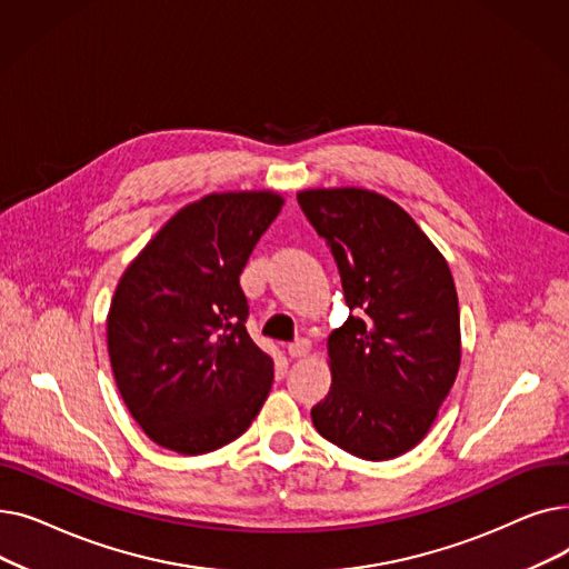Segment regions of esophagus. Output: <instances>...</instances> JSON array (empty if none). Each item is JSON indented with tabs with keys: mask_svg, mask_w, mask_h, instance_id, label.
I'll list each match as a JSON object with an SVG mask.
<instances>
[{
	"mask_svg": "<svg viewBox=\"0 0 569 569\" xmlns=\"http://www.w3.org/2000/svg\"><path fill=\"white\" fill-rule=\"evenodd\" d=\"M311 352V343L307 339H297L295 343L288 346L290 357H307Z\"/></svg>",
	"mask_w": 569,
	"mask_h": 569,
	"instance_id": "esophagus-1",
	"label": "esophagus"
}]
</instances>
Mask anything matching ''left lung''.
<instances>
[{
	"mask_svg": "<svg viewBox=\"0 0 569 569\" xmlns=\"http://www.w3.org/2000/svg\"><path fill=\"white\" fill-rule=\"evenodd\" d=\"M302 212L337 260L355 316L327 339L332 387L313 427L341 450L395 459L420 442L461 365L450 267L395 200L369 189H307Z\"/></svg>",
	"mask_w": 569,
	"mask_h": 569,
	"instance_id": "1",
	"label": "left lung"
}]
</instances>
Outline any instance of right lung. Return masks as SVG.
<instances>
[{
	"label": "right lung",
	"mask_w": 569,
	"mask_h": 569,
	"mask_svg": "<svg viewBox=\"0 0 569 569\" xmlns=\"http://www.w3.org/2000/svg\"><path fill=\"white\" fill-rule=\"evenodd\" d=\"M281 207L274 191L209 193L179 209L114 288L106 337L117 390L166 450H219L272 390L274 362L247 332L239 274Z\"/></svg>",
	"instance_id": "obj_1"
}]
</instances>
